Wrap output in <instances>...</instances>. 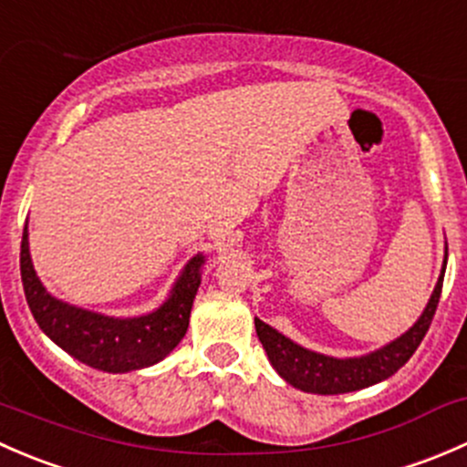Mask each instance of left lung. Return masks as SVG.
<instances>
[{"mask_svg":"<svg viewBox=\"0 0 467 467\" xmlns=\"http://www.w3.org/2000/svg\"><path fill=\"white\" fill-rule=\"evenodd\" d=\"M447 266V242H445V257H442V268L438 282L431 291V298L418 321L411 325L404 334L393 338L386 346L378 350L368 352L361 357H329L314 352L309 348H303L300 343L291 341L275 327L266 325L260 318H255V332L260 337L264 352H266L268 361L275 368L286 384L294 389L305 390V393H318V395H338V393H352V390L368 389V386L379 384V381L389 379L390 375L398 373L420 341L425 338L427 329H430L431 318H434L438 300H441L442 291V277H445Z\"/></svg>","mask_w":467,"mask_h":467,"instance_id":"8db88e82","label":"left lung"}]
</instances>
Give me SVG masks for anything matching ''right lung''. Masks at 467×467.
Listing matches in <instances>:
<instances>
[{
	"instance_id": "1",
	"label": "right lung",
	"mask_w": 467,
	"mask_h": 467,
	"mask_svg": "<svg viewBox=\"0 0 467 467\" xmlns=\"http://www.w3.org/2000/svg\"><path fill=\"white\" fill-rule=\"evenodd\" d=\"M205 255L192 257L173 282L167 300L142 317H108L56 298L37 277L25 225L20 251L22 285L42 332L67 355L103 373H130L162 361L185 337L192 305L201 285Z\"/></svg>"
}]
</instances>
